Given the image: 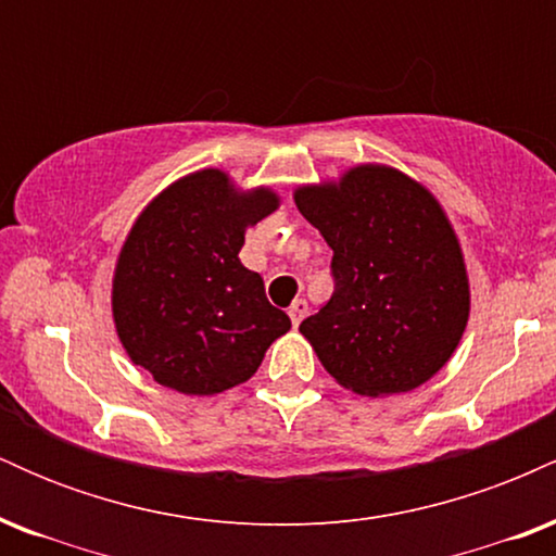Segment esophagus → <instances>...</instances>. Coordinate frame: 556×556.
<instances>
[{
  "instance_id": "esophagus-1",
  "label": "esophagus",
  "mask_w": 556,
  "mask_h": 556,
  "mask_svg": "<svg viewBox=\"0 0 556 556\" xmlns=\"http://www.w3.org/2000/svg\"><path fill=\"white\" fill-rule=\"evenodd\" d=\"M287 314H290V321H292V327H298V324L303 321L305 316H308V303H305L303 298L292 300V305H290V308H287Z\"/></svg>"
}]
</instances>
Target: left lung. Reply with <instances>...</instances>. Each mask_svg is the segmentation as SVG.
<instances>
[{
    "label": "left lung",
    "mask_w": 556,
    "mask_h": 556,
    "mask_svg": "<svg viewBox=\"0 0 556 556\" xmlns=\"http://www.w3.org/2000/svg\"><path fill=\"white\" fill-rule=\"evenodd\" d=\"M295 203L334 251V292L300 324L321 366L366 397L426 384L470 316L468 269L442 203L387 164L298 185Z\"/></svg>",
    "instance_id": "left-lung-1"
}]
</instances>
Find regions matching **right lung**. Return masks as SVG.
<instances>
[{"mask_svg": "<svg viewBox=\"0 0 556 556\" xmlns=\"http://www.w3.org/2000/svg\"><path fill=\"white\" fill-rule=\"evenodd\" d=\"M279 208L271 188L242 190L198 169L138 214L112 277V318L127 358L180 394H219L258 371L290 316L245 269V229Z\"/></svg>", "mask_w": 556, "mask_h": 556, "instance_id": "1", "label": "right lung"}]
</instances>
